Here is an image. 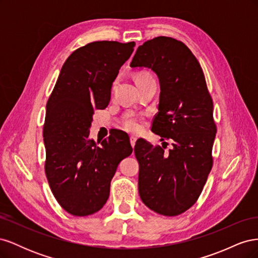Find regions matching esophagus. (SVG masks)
Listing matches in <instances>:
<instances>
[{
	"instance_id": "1",
	"label": "esophagus",
	"mask_w": 258,
	"mask_h": 258,
	"mask_svg": "<svg viewBox=\"0 0 258 258\" xmlns=\"http://www.w3.org/2000/svg\"><path fill=\"white\" fill-rule=\"evenodd\" d=\"M136 142H137V137H135V136H131V137H130V143H131L132 147H135Z\"/></svg>"
}]
</instances>
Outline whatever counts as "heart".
<instances>
[{
  "label": "heart",
  "instance_id": "1",
  "mask_svg": "<svg viewBox=\"0 0 258 258\" xmlns=\"http://www.w3.org/2000/svg\"><path fill=\"white\" fill-rule=\"evenodd\" d=\"M147 76H151L148 74H140L138 75L137 79H142V77H147ZM123 127L126 128L129 131L132 132H138L141 130L142 128V119L141 117L139 116H129L128 118L124 119L123 121Z\"/></svg>",
  "mask_w": 258,
  "mask_h": 258
}]
</instances>
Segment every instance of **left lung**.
<instances>
[{"label": "left lung", "mask_w": 258, "mask_h": 258, "mask_svg": "<svg viewBox=\"0 0 258 258\" xmlns=\"http://www.w3.org/2000/svg\"><path fill=\"white\" fill-rule=\"evenodd\" d=\"M130 67L148 68L158 76L159 105L152 131L172 140L173 146L167 153L143 139L137 141L140 197L154 212L176 216L197 201L212 169L213 101L198 60L175 38L146 41Z\"/></svg>", "instance_id": "1"}]
</instances>
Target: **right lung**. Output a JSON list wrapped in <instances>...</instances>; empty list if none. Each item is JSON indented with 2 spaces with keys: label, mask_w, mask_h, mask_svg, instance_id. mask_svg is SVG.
Instances as JSON below:
<instances>
[{
  "label": "right lung",
  "mask_w": 258,
  "mask_h": 258,
  "mask_svg": "<svg viewBox=\"0 0 258 258\" xmlns=\"http://www.w3.org/2000/svg\"><path fill=\"white\" fill-rule=\"evenodd\" d=\"M135 46L99 41L76 49L47 101L45 173L58 204L72 215L87 216L103 208L117 167L132 153L126 132L117 130L97 145L89 128L95 111L110 102L113 82Z\"/></svg>",
  "instance_id": "1"
}]
</instances>
